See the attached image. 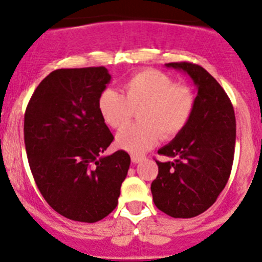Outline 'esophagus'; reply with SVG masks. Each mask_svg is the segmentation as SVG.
Wrapping results in <instances>:
<instances>
[{
	"label": "esophagus",
	"instance_id": "esophagus-1",
	"mask_svg": "<svg viewBox=\"0 0 262 262\" xmlns=\"http://www.w3.org/2000/svg\"><path fill=\"white\" fill-rule=\"evenodd\" d=\"M130 158H132V163H133V164H138V163H141V161L143 160V156H141V155H132Z\"/></svg>",
	"mask_w": 262,
	"mask_h": 262
}]
</instances>
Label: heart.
<instances>
[{
	"label": "heart",
	"instance_id": "b5f03b06",
	"mask_svg": "<svg viewBox=\"0 0 262 262\" xmlns=\"http://www.w3.org/2000/svg\"><path fill=\"white\" fill-rule=\"evenodd\" d=\"M195 108V94L187 85L176 84L167 73L143 70L124 84V95L107 89L99 95L98 111L112 129L125 128L134 111L139 124L117 134V145L129 152L141 154L158 143L160 137L170 139L189 124Z\"/></svg>",
	"mask_w": 262,
	"mask_h": 262
}]
</instances>
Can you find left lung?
Instances as JSON below:
<instances>
[{"label":"left lung","mask_w":262,"mask_h":262,"mask_svg":"<svg viewBox=\"0 0 262 262\" xmlns=\"http://www.w3.org/2000/svg\"><path fill=\"white\" fill-rule=\"evenodd\" d=\"M165 66L187 73L198 94L189 124L158 151L174 160L156 161L159 173L151 183V192L161 212L174 219H191L216 202L230 177L235 114L225 90L204 68L189 62Z\"/></svg>","instance_id":"8db88e82"}]
</instances>
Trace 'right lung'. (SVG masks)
I'll return each mask as SVG.
<instances>
[{
	"instance_id": "add662e5",
	"label": "right lung",
	"mask_w": 262,
	"mask_h": 262,
	"mask_svg": "<svg viewBox=\"0 0 262 262\" xmlns=\"http://www.w3.org/2000/svg\"><path fill=\"white\" fill-rule=\"evenodd\" d=\"M111 81L104 67L62 68L32 94L24 115L29 168L51 208L66 219L97 222L117 205L130 156H104L114 136L98 111Z\"/></svg>"
}]
</instances>
